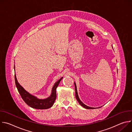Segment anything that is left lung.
<instances>
[{"label":"left lung","instance_id":"1","mask_svg":"<svg viewBox=\"0 0 132 132\" xmlns=\"http://www.w3.org/2000/svg\"><path fill=\"white\" fill-rule=\"evenodd\" d=\"M74 85H75V96H76V98L77 99V100L78 101V102H79V103L84 108L87 109H97L95 108H92V107H90L89 106H87L86 105H85L83 102H82V101L80 100L78 95V92H77V86L76 85V83L74 82ZM100 108V107H99Z\"/></svg>","mask_w":132,"mask_h":132}]
</instances>
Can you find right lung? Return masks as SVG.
<instances>
[{
  "label": "right lung",
  "mask_w": 132,
  "mask_h": 132,
  "mask_svg": "<svg viewBox=\"0 0 132 132\" xmlns=\"http://www.w3.org/2000/svg\"><path fill=\"white\" fill-rule=\"evenodd\" d=\"M14 69L15 70V66L14 67ZM14 78L16 87L23 101L30 107L36 109L41 110L47 109L53 106L56 98V88L59 86L61 80L63 78V77H62L55 83L52 89L51 94L49 97L46 99H41L32 95L19 84L16 79L15 73L14 75Z\"/></svg>",
  "instance_id": "obj_1"
}]
</instances>
